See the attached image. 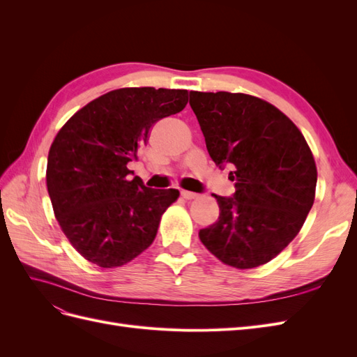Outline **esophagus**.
<instances>
[{"instance_id": "34e87169", "label": "esophagus", "mask_w": 357, "mask_h": 357, "mask_svg": "<svg viewBox=\"0 0 357 357\" xmlns=\"http://www.w3.org/2000/svg\"><path fill=\"white\" fill-rule=\"evenodd\" d=\"M181 197L185 198V199H195V198H198L197 193L189 192V190H181Z\"/></svg>"}]
</instances>
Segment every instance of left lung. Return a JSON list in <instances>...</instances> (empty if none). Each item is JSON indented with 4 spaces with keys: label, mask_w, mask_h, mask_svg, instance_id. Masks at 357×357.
Wrapping results in <instances>:
<instances>
[{
    "label": "left lung",
    "mask_w": 357,
    "mask_h": 357,
    "mask_svg": "<svg viewBox=\"0 0 357 357\" xmlns=\"http://www.w3.org/2000/svg\"><path fill=\"white\" fill-rule=\"evenodd\" d=\"M210 158L231 164L232 198L218 199L219 220L199 231L225 265H264L295 238L316 197L317 168L304 135L277 107L257 96L190 92Z\"/></svg>",
    "instance_id": "8db88e82"
}]
</instances>
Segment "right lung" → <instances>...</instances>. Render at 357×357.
<instances>
[{
	"label": "right lung",
	"mask_w": 357,
	"mask_h": 357,
	"mask_svg": "<svg viewBox=\"0 0 357 357\" xmlns=\"http://www.w3.org/2000/svg\"><path fill=\"white\" fill-rule=\"evenodd\" d=\"M185 89L122 88L86 104L50 146L46 183L71 245L101 268L131 262L153 243L162 214L180 197L129 180L152 126L185 109Z\"/></svg>",
	"instance_id": "1"
}]
</instances>
